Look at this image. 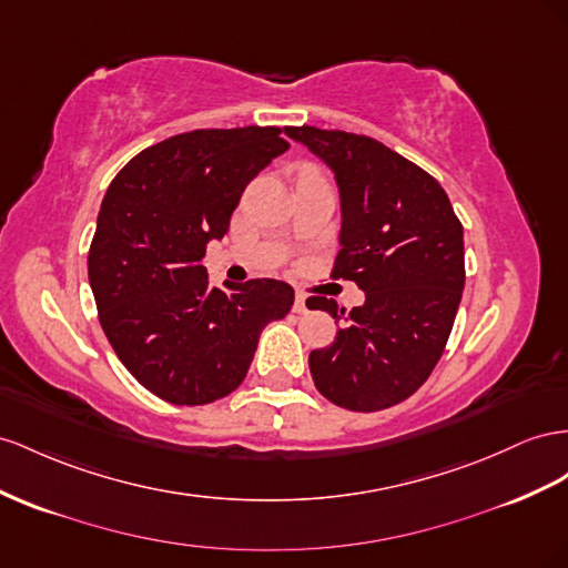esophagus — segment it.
Here are the masks:
<instances>
[{"mask_svg":"<svg viewBox=\"0 0 568 568\" xmlns=\"http://www.w3.org/2000/svg\"><path fill=\"white\" fill-rule=\"evenodd\" d=\"M294 313H298V315L308 313V298H305L303 294H296V301H294Z\"/></svg>","mask_w":568,"mask_h":568,"instance_id":"obj_1","label":"esophagus"}]
</instances>
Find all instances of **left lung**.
<instances>
[{"label": "left lung", "mask_w": 568, "mask_h": 568, "mask_svg": "<svg viewBox=\"0 0 568 568\" xmlns=\"http://www.w3.org/2000/svg\"><path fill=\"white\" fill-rule=\"evenodd\" d=\"M291 141L325 162L342 207L332 277L354 280L365 303L351 313L308 298L342 329L311 354L317 392L348 410L402 404L430 377L462 303L464 226L439 183L375 138L288 126Z\"/></svg>", "instance_id": "8db88e82"}]
</instances>
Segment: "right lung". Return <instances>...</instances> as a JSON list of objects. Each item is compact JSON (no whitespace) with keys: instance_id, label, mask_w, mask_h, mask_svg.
I'll use <instances>...</instances> for the list:
<instances>
[{"instance_id":"1","label":"right lung","mask_w":568,"mask_h":568,"mask_svg":"<svg viewBox=\"0 0 568 568\" xmlns=\"http://www.w3.org/2000/svg\"><path fill=\"white\" fill-rule=\"evenodd\" d=\"M274 126L201 129L145 148L116 174L98 214L88 280L114 354L176 406L232 394L260 332L294 305L277 280L212 286L203 265L241 193L288 150Z\"/></svg>"}]
</instances>
